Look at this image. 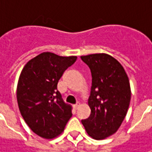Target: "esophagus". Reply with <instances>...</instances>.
Segmentation results:
<instances>
[{"label":"esophagus","instance_id":"esophagus-1","mask_svg":"<svg viewBox=\"0 0 152 152\" xmlns=\"http://www.w3.org/2000/svg\"><path fill=\"white\" fill-rule=\"evenodd\" d=\"M79 106H80L79 103H76L75 105H73V107H74V109H78L79 107Z\"/></svg>","mask_w":152,"mask_h":152}]
</instances>
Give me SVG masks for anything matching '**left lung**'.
<instances>
[{"mask_svg":"<svg viewBox=\"0 0 152 152\" xmlns=\"http://www.w3.org/2000/svg\"><path fill=\"white\" fill-rule=\"evenodd\" d=\"M80 57L92 76L88 100L91 113L82 124L91 138L104 140L118 131L125 118L131 98L129 80L124 67L112 56L97 53Z\"/></svg>","mask_w":152,"mask_h":152,"instance_id":"obj_1","label":"left lung"}]
</instances>
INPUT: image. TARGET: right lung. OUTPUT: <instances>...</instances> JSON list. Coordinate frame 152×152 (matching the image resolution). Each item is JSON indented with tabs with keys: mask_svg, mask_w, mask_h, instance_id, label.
<instances>
[{
	"mask_svg": "<svg viewBox=\"0 0 152 152\" xmlns=\"http://www.w3.org/2000/svg\"><path fill=\"white\" fill-rule=\"evenodd\" d=\"M77 56L43 52L28 61L19 76L17 100L21 115L34 134L54 139L72 117V107L63 102L57 84Z\"/></svg>",
	"mask_w": 152,
	"mask_h": 152,
	"instance_id": "obj_1",
	"label": "right lung"
}]
</instances>
